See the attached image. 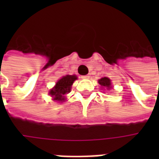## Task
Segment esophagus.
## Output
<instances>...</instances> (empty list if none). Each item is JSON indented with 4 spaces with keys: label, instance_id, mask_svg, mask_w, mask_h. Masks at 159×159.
Masks as SVG:
<instances>
[{
    "label": "esophagus",
    "instance_id": "34e87169",
    "mask_svg": "<svg viewBox=\"0 0 159 159\" xmlns=\"http://www.w3.org/2000/svg\"><path fill=\"white\" fill-rule=\"evenodd\" d=\"M81 78H83V79H89V75H86V76H81Z\"/></svg>",
    "mask_w": 159,
    "mask_h": 159
}]
</instances>
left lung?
<instances>
[{"mask_svg": "<svg viewBox=\"0 0 159 159\" xmlns=\"http://www.w3.org/2000/svg\"><path fill=\"white\" fill-rule=\"evenodd\" d=\"M99 83L102 87H105V88H111V80L108 78V77H103L101 79L99 80Z\"/></svg>", "mask_w": 159, "mask_h": 159, "instance_id": "1", "label": "left lung"}]
</instances>
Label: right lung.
Listing matches in <instances>:
<instances>
[{
  "mask_svg": "<svg viewBox=\"0 0 159 159\" xmlns=\"http://www.w3.org/2000/svg\"><path fill=\"white\" fill-rule=\"evenodd\" d=\"M76 76H70L67 75L66 76H63L61 79H59L55 87L50 90L49 94L53 97V100H58V101H62L64 100V95L69 93L70 91V87L74 83V81L76 80Z\"/></svg>",
  "mask_w": 159,
  "mask_h": 159,
  "instance_id": "1",
  "label": "right lung"
}]
</instances>
